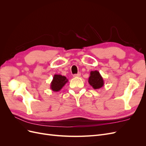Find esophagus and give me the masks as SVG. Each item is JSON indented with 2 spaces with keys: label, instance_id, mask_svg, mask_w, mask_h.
I'll return each instance as SVG.
<instances>
[{
  "label": "esophagus",
  "instance_id": "34e87169",
  "mask_svg": "<svg viewBox=\"0 0 146 146\" xmlns=\"http://www.w3.org/2000/svg\"><path fill=\"white\" fill-rule=\"evenodd\" d=\"M80 76H81V74L80 73H78L77 74H74V77H80Z\"/></svg>",
  "mask_w": 146,
  "mask_h": 146
}]
</instances>
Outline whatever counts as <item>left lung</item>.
Here are the masks:
<instances>
[{
  "instance_id": "1",
  "label": "left lung",
  "mask_w": 146,
  "mask_h": 146,
  "mask_svg": "<svg viewBox=\"0 0 146 146\" xmlns=\"http://www.w3.org/2000/svg\"><path fill=\"white\" fill-rule=\"evenodd\" d=\"M88 82L94 90L99 89L104 85V79L98 70L91 71L90 76L88 78Z\"/></svg>"
}]
</instances>
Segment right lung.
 Listing matches in <instances>:
<instances>
[{"label": "right lung", "mask_w": 146, "mask_h": 146, "mask_svg": "<svg viewBox=\"0 0 146 146\" xmlns=\"http://www.w3.org/2000/svg\"><path fill=\"white\" fill-rule=\"evenodd\" d=\"M68 82V79L61 75L55 74L50 83V89L54 92H58Z\"/></svg>", "instance_id": "add662e5"}]
</instances>
